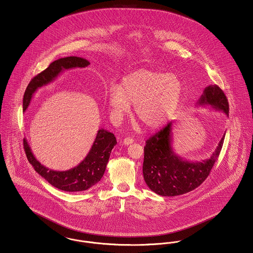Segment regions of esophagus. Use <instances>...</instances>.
Instances as JSON below:
<instances>
[{
    "instance_id": "1",
    "label": "esophagus",
    "mask_w": 253,
    "mask_h": 253,
    "mask_svg": "<svg viewBox=\"0 0 253 253\" xmlns=\"http://www.w3.org/2000/svg\"><path fill=\"white\" fill-rule=\"evenodd\" d=\"M132 142H133V139H132V137H125L123 139V144L124 145L132 144Z\"/></svg>"
}]
</instances>
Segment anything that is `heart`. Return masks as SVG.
<instances>
[{"instance_id":"b5f03b06","label":"heart","mask_w":253,"mask_h":253,"mask_svg":"<svg viewBox=\"0 0 253 253\" xmlns=\"http://www.w3.org/2000/svg\"><path fill=\"white\" fill-rule=\"evenodd\" d=\"M182 92V84L175 75L139 69L123 78L121 86L110 85L106 98L115 121L127 115L134 104L136 118L146 127L156 129L176 112Z\"/></svg>"}]
</instances>
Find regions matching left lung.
<instances>
[{
  "instance_id": "8db88e82",
  "label": "left lung",
  "mask_w": 253,
  "mask_h": 253,
  "mask_svg": "<svg viewBox=\"0 0 253 253\" xmlns=\"http://www.w3.org/2000/svg\"><path fill=\"white\" fill-rule=\"evenodd\" d=\"M198 105L211 106L229 116V102L217 85L205 88ZM172 123L168 124L147 139L144 147L143 176L147 186L162 196H176L199 187L216 162L224 143L225 134L209 159L200 161L184 160L173 152Z\"/></svg>"
}]
</instances>
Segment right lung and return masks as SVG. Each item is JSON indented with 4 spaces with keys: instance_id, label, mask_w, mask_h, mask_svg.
<instances>
[{
    "instance_id": "right-lung-1",
    "label": "right lung",
    "mask_w": 253,
    "mask_h": 253,
    "mask_svg": "<svg viewBox=\"0 0 253 253\" xmlns=\"http://www.w3.org/2000/svg\"><path fill=\"white\" fill-rule=\"evenodd\" d=\"M89 64L90 62L84 58L74 56L53 61L45 70L38 74L27 85L23 102L24 112L28 107L32 96L39 88L52 83L63 70L76 67L83 68ZM116 144L117 139L115 134L104 129H100L97 131L96 139L84 159L78 166L68 170L60 171L53 170L42 165L31 152L27 140L24 138L26 157L37 172L55 188L69 193L86 191L100 181L104 174L112 149Z\"/></svg>"
}]
</instances>
